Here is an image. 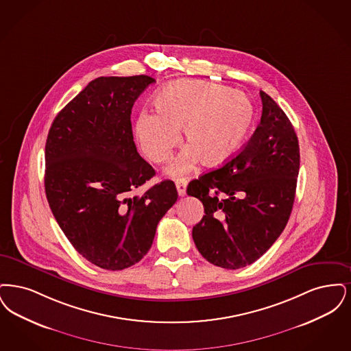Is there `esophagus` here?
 Masks as SVG:
<instances>
[{"mask_svg": "<svg viewBox=\"0 0 351 351\" xmlns=\"http://www.w3.org/2000/svg\"><path fill=\"white\" fill-rule=\"evenodd\" d=\"M176 186H177L180 197H184L186 195V187H187V180L186 178H177Z\"/></svg>", "mask_w": 351, "mask_h": 351, "instance_id": "34e87169", "label": "esophagus"}]
</instances>
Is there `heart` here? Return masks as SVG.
<instances>
[{"label":"heart","instance_id":"1","mask_svg":"<svg viewBox=\"0 0 351 351\" xmlns=\"http://www.w3.org/2000/svg\"><path fill=\"white\" fill-rule=\"evenodd\" d=\"M155 111H141L135 135L143 153L154 164L168 160L180 141L187 147L168 168L178 176L200 162L215 167L226 162L241 147L254 121L249 97L227 86L199 80L173 82L154 97Z\"/></svg>","mask_w":351,"mask_h":351}]
</instances>
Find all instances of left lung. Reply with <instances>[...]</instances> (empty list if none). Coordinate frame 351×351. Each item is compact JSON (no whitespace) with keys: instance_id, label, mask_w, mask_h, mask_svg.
<instances>
[{"instance_id":"1","label":"left lung","mask_w":351,"mask_h":351,"mask_svg":"<svg viewBox=\"0 0 351 351\" xmlns=\"http://www.w3.org/2000/svg\"><path fill=\"white\" fill-rule=\"evenodd\" d=\"M254 134L228 162L187 186L204 207L193 228L199 253L215 266L236 270L263 256L290 219L300 167L293 125L265 92Z\"/></svg>"}]
</instances>
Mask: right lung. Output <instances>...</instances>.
<instances>
[{
  "label": "right lung",
  "mask_w": 351,
  "mask_h": 351,
  "mask_svg": "<svg viewBox=\"0 0 351 351\" xmlns=\"http://www.w3.org/2000/svg\"><path fill=\"white\" fill-rule=\"evenodd\" d=\"M153 82L144 75L93 80L56 115L47 136L51 211L77 252L105 270L143 258L178 198L170 180L135 195L156 171L137 153L131 111Z\"/></svg>",
  "instance_id": "add662e5"
}]
</instances>
